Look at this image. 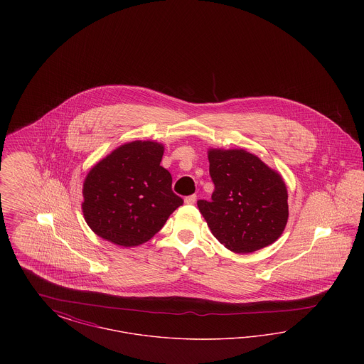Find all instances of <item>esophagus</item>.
<instances>
[{
	"label": "esophagus",
	"mask_w": 364,
	"mask_h": 364,
	"mask_svg": "<svg viewBox=\"0 0 364 364\" xmlns=\"http://www.w3.org/2000/svg\"><path fill=\"white\" fill-rule=\"evenodd\" d=\"M186 205H195L196 203V195H191L184 199Z\"/></svg>",
	"instance_id": "obj_1"
}]
</instances>
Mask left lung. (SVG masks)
<instances>
[{
    "label": "left lung",
    "instance_id": "1",
    "mask_svg": "<svg viewBox=\"0 0 364 364\" xmlns=\"http://www.w3.org/2000/svg\"><path fill=\"white\" fill-rule=\"evenodd\" d=\"M211 202L198 200L213 236L236 254H250L277 240L288 223L282 176L242 149H208Z\"/></svg>",
    "mask_w": 364,
    "mask_h": 364
}]
</instances>
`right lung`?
Here are the masks:
<instances>
[{
  "mask_svg": "<svg viewBox=\"0 0 364 364\" xmlns=\"http://www.w3.org/2000/svg\"><path fill=\"white\" fill-rule=\"evenodd\" d=\"M164 144L128 141L97 162L83 183L82 211L87 225L122 247L149 242L183 205L172 176L159 164Z\"/></svg>",
  "mask_w": 364,
  "mask_h": 364,
  "instance_id": "obj_1",
  "label": "right lung"
}]
</instances>
